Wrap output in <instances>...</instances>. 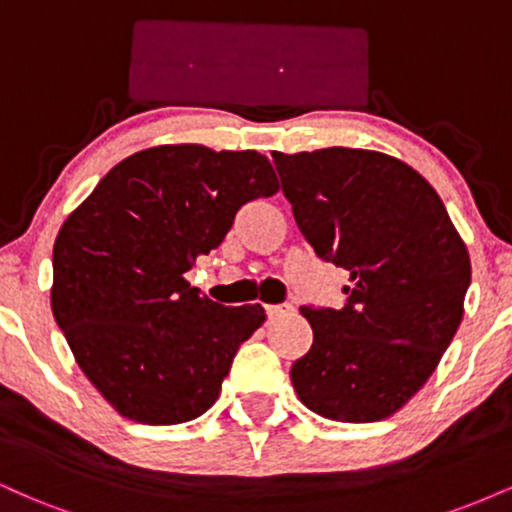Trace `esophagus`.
I'll return each instance as SVG.
<instances>
[{
  "label": "esophagus",
  "instance_id": "esophagus-1",
  "mask_svg": "<svg viewBox=\"0 0 512 512\" xmlns=\"http://www.w3.org/2000/svg\"><path fill=\"white\" fill-rule=\"evenodd\" d=\"M291 313H293V305H289V303L267 305V317H269V322L279 320V317H286V315H291Z\"/></svg>",
  "mask_w": 512,
  "mask_h": 512
}]
</instances>
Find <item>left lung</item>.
Instances as JSON below:
<instances>
[{"mask_svg": "<svg viewBox=\"0 0 512 512\" xmlns=\"http://www.w3.org/2000/svg\"><path fill=\"white\" fill-rule=\"evenodd\" d=\"M272 158L315 255L349 269L342 310L301 308L313 346L293 363V390L325 419L383 421L426 385L460 327L467 245L438 192L395 156L332 146Z\"/></svg>", "mask_w": 512, "mask_h": 512, "instance_id": "left-lung-1", "label": "left lung"}]
</instances>
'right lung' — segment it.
<instances>
[{"mask_svg":"<svg viewBox=\"0 0 512 512\" xmlns=\"http://www.w3.org/2000/svg\"><path fill=\"white\" fill-rule=\"evenodd\" d=\"M279 192L257 151L161 144L110 168L52 250L50 305L105 402L129 421L173 426L219 399L264 308L199 296L185 272L226 238L236 211Z\"/></svg>","mask_w":512,"mask_h":512,"instance_id":"1","label":"right lung"}]
</instances>
